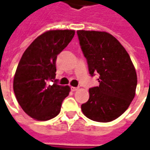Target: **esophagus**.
Masks as SVG:
<instances>
[{
    "instance_id": "obj_1",
    "label": "esophagus",
    "mask_w": 150,
    "mask_h": 150,
    "mask_svg": "<svg viewBox=\"0 0 150 150\" xmlns=\"http://www.w3.org/2000/svg\"><path fill=\"white\" fill-rule=\"evenodd\" d=\"M79 88H76V87H71V89L72 91H75L78 90Z\"/></svg>"
}]
</instances>
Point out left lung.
<instances>
[{"instance_id":"1","label":"left lung","mask_w":150,"mask_h":150,"mask_svg":"<svg viewBox=\"0 0 150 150\" xmlns=\"http://www.w3.org/2000/svg\"><path fill=\"white\" fill-rule=\"evenodd\" d=\"M82 51L98 87L89 89L83 113L98 122H110L125 112L135 96L137 77L129 54L116 38L106 32L78 30Z\"/></svg>"}]
</instances>
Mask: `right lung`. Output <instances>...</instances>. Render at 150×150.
Wrapping results in <instances>:
<instances>
[{"label":"right lung","mask_w":150,"mask_h":150,"mask_svg":"<svg viewBox=\"0 0 150 150\" xmlns=\"http://www.w3.org/2000/svg\"><path fill=\"white\" fill-rule=\"evenodd\" d=\"M75 35V30H50L43 33L25 50L13 79L18 104L27 115L48 120L59 115L70 87L55 79L56 59Z\"/></svg>","instance_id":"obj_1"}]
</instances>
